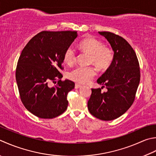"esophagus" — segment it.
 Instances as JSON below:
<instances>
[{"label":"esophagus","mask_w":156,"mask_h":156,"mask_svg":"<svg viewBox=\"0 0 156 156\" xmlns=\"http://www.w3.org/2000/svg\"><path fill=\"white\" fill-rule=\"evenodd\" d=\"M82 86L81 84H78V83H76V84H75V88H81Z\"/></svg>","instance_id":"34e87169"}]
</instances>
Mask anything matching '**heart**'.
<instances>
[{"label": "heart", "mask_w": 156, "mask_h": 156, "mask_svg": "<svg viewBox=\"0 0 156 156\" xmlns=\"http://www.w3.org/2000/svg\"><path fill=\"white\" fill-rule=\"evenodd\" d=\"M81 49L90 55V62L95 64L100 69H105L110 66L114 55L108 47H104L101 41L93 37L82 40L79 43ZM63 61L68 65H72L76 61L75 51L72 46L66 50ZM96 75V69L93 66H78L69 73L71 80L82 84L90 82Z\"/></svg>", "instance_id": "1"}]
</instances>
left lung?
Masks as SVG:
<instances>
[{
  "instance_id": "left-lung-1",
  "label": "left lung",
  "mask_w": 156,
  "mask_h": 156,
  "mask_svg": "<svg viewBox=\"0 0 156 156\" xmlns=\"http://www.w3.org/2000/svg\"><path fill=\"white\" fill-rule=\"evenodd\" d=\"M98 33L110 44L114 59L97 80L108 91L92 88L88 109L93 116L109 121L121 116L132 105L140 82V69L135 52L126 40L112 32Z\"/></svg>"
}]
</instances>
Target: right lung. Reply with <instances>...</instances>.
<instances>
[{
    "instance_id": "right-lung-1",
    "label": "right lung",
    "mask_w": 156,
    "mask_h": 156,
    "mask_svg": "<svg viewBox=\"0 0 156 156\" xmlns=\"http://www.w3.org/2000/svg\"><path fill=\"white\" fill-rule=\"evenodd\" d=\"M76 31L38 33L27 42L20 56L16 81L23 105L40 118L59 116L68 108V93L75 84L68 79L62 81L63 55L77 38ZM57 79V86L50 82Z\"/></svg>"
}]
</instances>
